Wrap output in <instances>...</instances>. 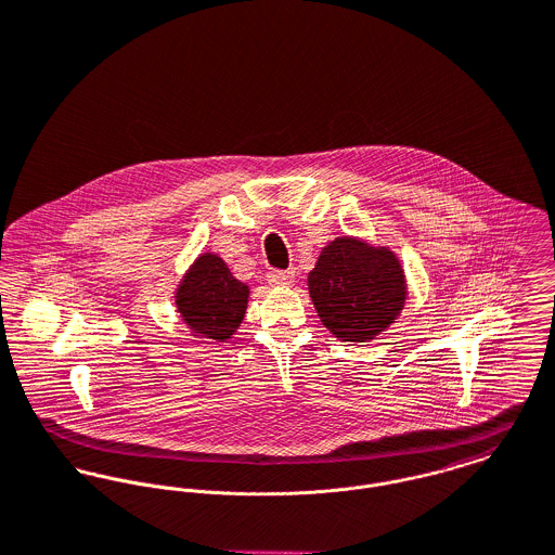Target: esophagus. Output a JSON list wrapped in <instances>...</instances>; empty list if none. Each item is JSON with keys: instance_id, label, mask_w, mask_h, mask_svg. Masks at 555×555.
<instances>
[{"instance_id": "esophagus-1", "label": "esophagus", "mask_w": 555, "mask_h": 555, "mask_svg": "<svg viewBox=\"0 0 555 555\" xmlns=\"http://www.w3.org/2000/svg\"><path fill=\"white\" fill-rule=\"evenodd\" d=\"M296 281V270H270L268 272V283L276 287H287Z\"/></svg>"}]
</instances>
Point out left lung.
<instances>
[{"instance_id": "left-lung-1", "label": "left lung", "mask_w": 555, "mask_h": 555, "mask_svg": "<svg viewBox=\"0 0 555 555\" xmlns=\"http://www.w3.org/2000/svg\"><path fill=\"white\" fill-rule=\"evenodd\" d=\"M308 292L323 325L347 343L380 334L406 298L398 257L356 238H336L321 250L308 274Z\"/></svg>"}]
</instances>
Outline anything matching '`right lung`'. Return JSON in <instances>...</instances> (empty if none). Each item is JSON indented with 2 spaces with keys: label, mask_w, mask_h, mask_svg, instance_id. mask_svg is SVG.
Instances as JSON below:
<instances>
[{
  "label": "right lung",
  "mask_w": 555,
  "mask_h": 555,
  "mask_svg": "<svg viewBox=\"0 0 555 555\" xmlns=\"http://www.w3.org/2000/svg\"><path fill=\"white\" fill-rule=\"evenodd\" d=\"M248 287L232 276L225 261L204 253L186 272L177 305L186 325L202 338L228 340L247 310Z\"/></svg>",
  "instance_id": "1"
}]
</instances>
